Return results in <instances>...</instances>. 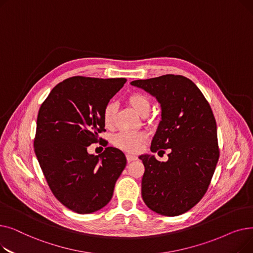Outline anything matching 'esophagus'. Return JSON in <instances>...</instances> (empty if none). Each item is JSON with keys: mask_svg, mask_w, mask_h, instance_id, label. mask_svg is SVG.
Masks as SVG:
<instances>
[{"mask_svg": "<svg viewBox=\"0 0 253 253\" xmlns=\"http://www.w3.org/2000/svg\"><path fill=\"white\" fill-rule=\"evenodd\" d=\"M126 158H127V161L128 162H132V161L137 160V157L135 155H131V154L126 155Z\"/></svg>", "mask_w": 253, "mask_h": 253, "instance_id": "obj_1", "label": "esophagus"}]
</instances>
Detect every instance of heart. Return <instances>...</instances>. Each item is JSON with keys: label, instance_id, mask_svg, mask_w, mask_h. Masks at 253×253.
<instances>
[{"label": "heart", "instance_id": "obj_1", "mask_svg": "<svg viewBox=\"0 0 253 253\" xmlns=\"http://www.w3.org/2000/svg\"><path fill=\"white\" fill-rule=\"evenodd\" d=\"M127 102L137 115L147 117L151 111L150 98L142 93H132L127 98ZM117 106L114 102H110L104 106L102 112V120L106 127H112ZM147 140V134L143 132H120L114 137V143L123 151L129 153L138 152L142 144Z\"/></svg>", "mask_w": 253, "mask_h": 253}]
</instances>
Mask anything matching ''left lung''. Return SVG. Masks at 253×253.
<instances>
[{"label":"left lung","mask_w":253,"mask_h":253,"mask_svg":"<svg viewBox=\"0 0 253 253\" xmlns=\"http://www.w3.org/2000/svg\"><path fill=\"white\" fill-rule=\"evenodd\" d=\"M130 84L161 106L151 151L170 149L166 162L149 154L138 157L144 165L142 200L158 214L180 215L201 200L214 173L219 151L213 113L200 89L185 77L165 75Z\"/></svg>","instance_id":"left-lung-1"}]
</instances>
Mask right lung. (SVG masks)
Listing matches in <instances>:
<instances>
[{"label":"right lung","instance_id":"obj_1","mask_svg":"<svg viewBox=\"0 0 253 253\" xmlns=\"http://www.w3.org/2000/svg\"><path fill=\"white\" fill-rule=\"evenodd\" d=\"M124 78L73 77L57 84L39 110L35 153L50 190L66 208L88 214L103 208L127 160L108 147L98 155L87 148L104 131L102 112Z\"/></svg>","mask_w":253,"mask_h":253}]
</instances>
